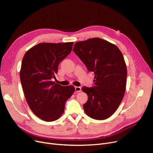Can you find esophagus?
Wrapping results in <instances>:
<instances>
[{
    "label": "esophagus",
    "mask_w": 153,
    "mask_h": 153,
    "mask_svg": "<svg viewBox=\"0 0 153 153\" xmlns=\"http://www.w3.org/2000/svg\"><path fill=\"white\" fill-rule=\"evenodd\" d=\"M75 91L77 92H81V87H78V86L75 87Z\"/></svg>",
    "instance_id": "obj_1"
}]
</instances>
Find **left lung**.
Returning a JSON list of instances; mask_svg holds the SVG:
<instances>
[{"label": "left lung", "instance_id": "left-lung-1", "mask_svg": "<svg viewBox=\"0 0 153 153\" xmlns=\"http://www.w3.org/2000/svg\"><path fill=\"white\" fill-rule=\"evenodd\" d=\"M73 51L95 74L94 86L82 88L88 96L83 105L85 114L99 120L109 118L120 105L126 89L127 69L122 52L99 38L76 43Z\"/></svg>", "mask_w": 153, "mask_h": 153}]
</instances>
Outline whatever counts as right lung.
Listing matches in <instances>:
<instances>
[{"label":"right lung","mask_w":153,"mask_h":153,"mask_svg":"<svg viewBox=\"0 0 153 153\" xmlns=\"http://www.w3.org/2000/svg\"><path fill=\"white\" fill-rule=\"evenodd\" d=\"M73 42L42 43L24 55L20 72V81L28 105L34 114L45 122L58 120L66 102L75 89L52 81L59 64L71 52Z\"/></svg>","instance_id":"1"}]
</instances>
